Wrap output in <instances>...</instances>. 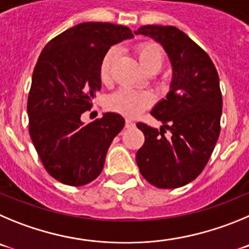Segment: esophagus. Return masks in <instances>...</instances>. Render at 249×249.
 <instances>
[{
  "mask_svg": "<svg viewBox=\"0 0 249 249\" xmlns=\"http://www.w3.org/2000/svg\"><path fill=\"white\" fill-rule=\"evenodd\" d=\"M135 126V123L130 119H125V127H134Z\"/></svg>",
  "mask_w": 249,
  "mask_h": 249,
  "instance_id": "1",
  "label": "esophagus"
}]
</instances>
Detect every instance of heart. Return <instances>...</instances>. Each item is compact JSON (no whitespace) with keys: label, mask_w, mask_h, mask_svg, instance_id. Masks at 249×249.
Here are the masks:
<instances>
[{"label":"heart","mask_w":249,"mask_h":249,"mask_svg":"<svg viewBox=\"0 0 249 249\" xmlns=\"http://www.w3.org/2000/svg\"><path fill=\"white\" fill-rule=\"evenodd\" d=\"M118 48L111 47L103 55L99 66V75L103 83H108L111 79V71L118 58ZM136 57L139 63L146 73L155 74L161 69L163 64V51L158 43L146 42L139 44L136 48ZM154 102L151 93L145 90H134L129 88H122L109 95L107 100V107L109 110L119 113L125 116L139 115L141 111L147 109Z\"/></svg>","instance_id":"b5f03b06"}]
</instances>
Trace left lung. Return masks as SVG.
Instances as JSON below:
<instances>
[{"instance_id":"obj_1","label":"left lung","mask_w":249,"mask_h":249,"mask_svg":"<svg viewBox=\"0 0 249 249\" xmlns=\"http://www.w3.org/2000/svg\"><path fill=\"white\" fill-rule=\"evenodd\" d=\"M135 35L159 42L172 66L166 99L151 111L163 125L158 130L136 124L145 135L136 163L147 182L159 189H176L202 172L218 140L222 114L218 73L207 53L176 27L147 24ZM166 129L170 137L164 136Z\"/></svg>"}]
</instances>
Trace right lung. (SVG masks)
<instances>
[{
    "label": "right lung",
    "instance_id": "obj_1",
    "mask_svg": "<svg viewBox=\"0 0 249 249\" xmlns=\"http://www.w3.org/2000/svg\"><path fill=\"white\" fill-rule=\"evenodd\" d=\"M130 28L84 22L58 35L38 58L27 102L30 135L52 178L69 186L91 182L102 172L111 141L124 127L120 114L105 113L84 125L100 90V60L113 44L133 38Z\"/></svg>",
    "mask_w": 249,
    "mask_h": 249
}]
</instances>
